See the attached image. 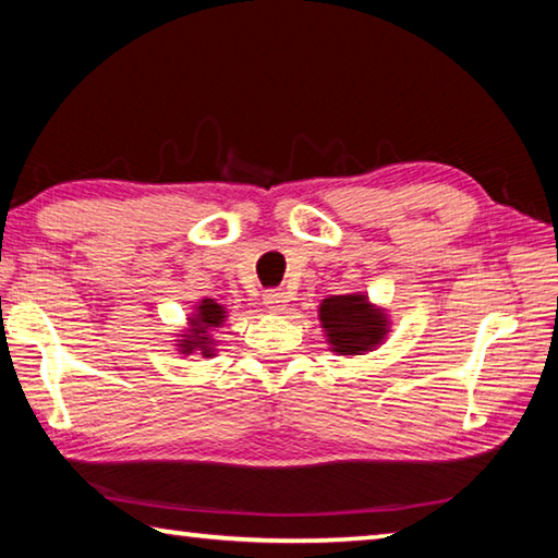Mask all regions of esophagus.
I'll return each mask as SVG.
<instances>
[{
	"instance_id": "esophagus-1",
	"label": "esophagus",
	"mask_w": 558,
	"mask_h": 558,
	"mask_svg": "<svg viewBox=\"0 0 558 558\" xmlns=\"http://www.w3.org/2000/svg\"><path fill=\"white\" fill-rule=\"evenodd\" d=\"M263 302H266V307L270 310V313H282V310H286V302H288V292L280 290V288L266 290Z\"/></svg>"
}]
</instances>
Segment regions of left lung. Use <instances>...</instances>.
Wrapping results in <instances>:
<instances>
[{"mask_svg":"<svg viewBox=\"0 0 558 558\" xmlns=\"http://www.w3.org/2000/svg\"><path fill=\"white\" fill-rule=\"evenodd\" d=\"M319 319L332 352L359 354L379 344L386 335V319L364 295H335L323 300Z\"/></svg>","mask_w":558,"mask_h":558,"instance_id":"8db88e82","label":"left lung"}]
</instances>
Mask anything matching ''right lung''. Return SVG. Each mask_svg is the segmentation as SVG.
Masks as SVG:
<instances>
[{
    "instance_id": "add662e5",
    "label": "right lung",
    "mask_w": 558,
    "mask_h": 558,
    "mask_svg": "<svg viewBox=\"0 0 558 558\" xmlns=\"http://www.w3.org/2000/svg\"><path fill=\"white\" fill-rule=\"evenodd\" d=\"M223 307L214 300H202V305L196 307V315L192 317V329H189L186 339L182 342V352H194L199 349L204 356H211V339L209 329L219 327L223 323Z\"/></svg>"
}]
</instances>
